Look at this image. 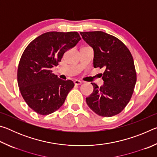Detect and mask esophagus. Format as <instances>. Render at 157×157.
Returning <instances> with one entry per match:
<instances>
[{
	"instance_id": "obj_1",
	"label": "esophagus",
	"mask_w": 157,
	"mask_h": 157,
	"mask_svg": "<svg viewBox=\"0 0 157 157\" xmlns=\"http://www.w3.org/2000/svg\"><path fill=\"white\" fill-rule=\"evenodd\" d=\"M74 84L75 85H80L82 84V82L80 80H78V79H75V80L74 81Z\"/></svg>"
}]
</instances>
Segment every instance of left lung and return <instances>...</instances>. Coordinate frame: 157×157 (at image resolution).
Here are the masks:
<instances>
[{"label":"left lung","mask_w":157,"mask_h":157,"mask_svg":"<svg viewBox=\"0 0 157 157\" xmlns=\"http://www.w3.org/2000/svg\"><path fill=\"white\" fill-rule=\"evenodd\" d=\"M94 51V66L105 68L103 86L91 83L94 91L86 98L89 108L103 117L118 114L128 104L136 82L131 52L121 40L102 31L81 32Z\"/></svg>","instance_id":"8db88e82"}]
</instances>
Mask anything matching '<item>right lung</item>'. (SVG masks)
Segmentation results:
<instances>
[{
    "label": "right lung",
    "mask_w": 157,
    "mask_h": 157,
    "mask_svg": "<svg viewBox=\"0 0 157 157\" xmlns=\"http://www.w3.org/2000/svg\"><path fill=\"white\" fill-rule=\"evenodd\" d=\"M80 39L77 32H48L26 47L18 66V84L25 102L37 113L48 115L59 109L73 88V81L59 79L51 68Z\"/></svg>",
    "instance_id": "1"
}]
</instances>
